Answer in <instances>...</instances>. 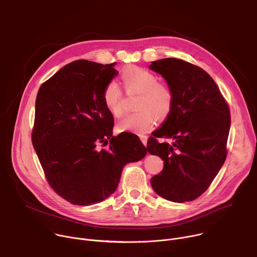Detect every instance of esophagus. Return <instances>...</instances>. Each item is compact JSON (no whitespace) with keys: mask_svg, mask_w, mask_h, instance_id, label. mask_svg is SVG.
Returning <instances> with one entry per match:
<instances>
[{"mask_svg":"<svg viewBox=\"0 0 257 257\" xmlns=\"http://www.w3.org/2000/svg\"><path fill=\"white\" fill-rule=\"evenodd\" d=\"M140 140H141L142 143L146 146V143H148V137H146L145 135H140Z\"/></svg>","mask_w":257,"mask_h":257,"instance_id":"esophagus-1","label":"esophagus"}]
</instances>
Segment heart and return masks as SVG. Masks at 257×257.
Masks as SVG:
<instances>
[{
  "label": "heart",
  "mask_w": 257,
  "mask_h": 257,
  "mask_svg": "<svg viewBox=\"0 0 257 257\" xmlns=\"http://www.w3.org/2000/svg\"><path fill=\"white\" fill-rule=\"evenodd\" d=\"M123 80L130 88L141 92L137 101L138 111L126 115L118 124L117 129L121 132L146 133L157 122V116L165 118L169 115L173 94L171 90L159 83V78L153 72L139 67H131L124 71ZM122 92L116 81H109L103 89L102 101L107 111L114 117L123 114Z\"/></svg>",
  "instance_id": "b5f03b06"
}]
</instances>
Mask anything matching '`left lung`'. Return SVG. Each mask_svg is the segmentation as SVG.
Segmentation results:
<instances>
[{
  "label": "left lung",
  "instance_id": "obj_1",
  "mask_svg": "<svg viewBox=\"0 0 257 257\" xmlns=\"http://www.w3.org/2000/svg\"><path fill=\"white\" fill-rule=\"evenodd\" d=\"M150 68L165 78L173 94L167 119L146 146L164 161L151 184L167 200L192 201L209 187L226 161L230 109L213 79L198 66L166 58ZM157 138L172 143L160 144Z\"/></svg>",
  "mask_w": 257,
  "mask_h": 257
}]
</instances>
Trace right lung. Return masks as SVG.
Masks as SVG:
<instances>
[{"mask_svg":"<svg viewBox=\"0 0 257 257\" xmlns=\"http://www.w3.org/2000/svg\"><path fill=\"white\" fill-rule=\"evenodd\" d=\"M115 65L74 61L36 95L33 148L51 187L72 204L90 205L111 196L124 166L148 153L135 134L113 136L114 117L102 92L118 75ZM103 142L108 149L99 150Z\"/></svg>","mask_w":257,"mask_h":257,"instance_id":"1","label":"right lung"}]
</instances>
